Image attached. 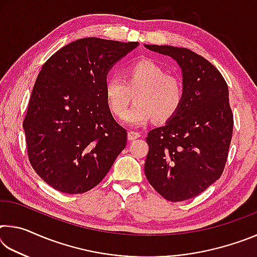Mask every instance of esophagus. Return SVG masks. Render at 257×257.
Here are the masks:
<instances>
[{
	"instance_id": "1",
	"label": "esophagus",
	"mask_w": 257,
	"mask_h": 257,
	"mask_svg": "<svg viewBox=\"0 0 257 257\" xmlns=\"http://www.w3.org/2000/svg\"><path fill=\"white\" fill-rule=\"evenodd\" d=\"M141 137V134L136 133V132H129L128 133V141H135V139H137Z\"/></svg>"
}]
</instances>
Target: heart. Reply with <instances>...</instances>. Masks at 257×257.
Listing matches in <instances>:
<instances>
[{"label":"heart","instance_id":"b5f03b06","mask_svg":"<svg viewBox=\"0 0 257 257\" xmlns=\"http://www.w3.org/2000/svg\"><path fill=\"white\" fill-rule=\"evenodd\" d=\"M108 106L116 116H122L135 95L136 103L125 113L124 122L134 127L154 119L156 123L170 121L180 110L185 90L179 78L168 75L153 60L144 59L124 69L123 80L108 78L104 86Z\"/></svg>","mask_w":257,"mask_h":257}]
</instances>
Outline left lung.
Instances as JSON below:
<instances>
[{
    "instance_id": "8db88e82",
    "label": "left lung",
    "mask_w": 257,
    "mask_h": 257,
    "mask_svg": "<svg viewBox=\"0 0 257 257\" xmlns=\"http://www.w3.org/2000/svg\"><path fill=\"white\" fill-rule=\"evenodd\" d=\"M177 61L185 96L180 110L146 137L145 175L170 202L194 198L222 175L232 137L227 82L203 56L184 47L145 45Z\"/></svg>"
}]
</instances>
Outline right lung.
I'll return each mask as SVG.
<instances>
[{"label":"right lung","mask_w":257,"mask_h":257,"mask_svg":"<svg viewBox=\"0 0 257 257\" xmlns=\"http://www.w3.org/2000/svg\"><path fill=\"white\" fill-rule=\"evenodd\" d=\"M138 44L81 38L42 67L24 130L30 164L54 189L90 190L124 150L127 132L113 119L104 86L110 69Z\"/></svg>","instance_id":"add662e5"}]
</instances>
